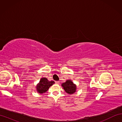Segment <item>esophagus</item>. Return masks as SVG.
<instances>
[{
  "label": "esophagus",
  "mask_w": 122,
  "mask_h": 122,
  "mask_svg": "<svg viewBox=\"0 0 122 122\" xmlns=\"http://www.w3.org/2000/svg\"><path fill=\"white\" fill-rule=\"evenodd\" d=\"M55 83L56 84H59L60 83V82L59 81H56Z\"/></svg>",
  "instance_id": "esophagus-1"
}]
</instances>
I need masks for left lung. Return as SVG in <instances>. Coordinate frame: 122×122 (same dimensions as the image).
I'll list each match as a JSON object with an SVG mask.
<instances>
[{
  "instance_id": "1",
  "label": "left lung",
  "mask_w": 122,
  "mask_h": 122,
  "mask_svg": "<svg viewBox=\"0 0 122 122\" xmlns=\"http://www.w3.org/2000/svg\"><path fill=\"white\" fill-rule=\"evenodd\" d=\"M61 86L63 87V89L69 94H73L76 92V84L73 83V82L70 80H68L66 81V82L63 83L61 84Z\"/></svg>"
}]
</instances>
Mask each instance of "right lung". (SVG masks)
Returning a JSON list of instances; mask_svg holds the SVG:
<instances>
[{"mask_svg": "<svg viewBox=\"0 0 122 122\" xmlns=\"http://www.w3.org/2000/svg\"><path fill=\"white\" fill-rule=\"evenodd\" d=\"M54 84L53 81H49L46 77H42L40 80L39 83L36 86L37 92L40 94L46 93L51 86Z\"/></svg>", "mask_w": 122, "mask_h": 122, "instance_id": "1", "label": "right lung"}]
</instances>
